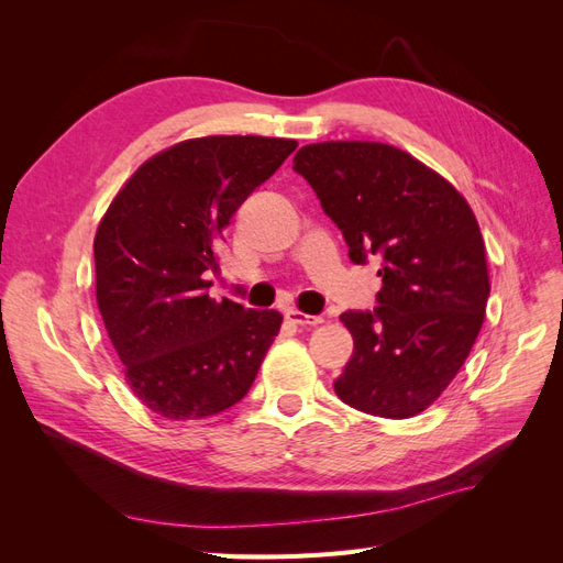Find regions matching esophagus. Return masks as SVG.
Here are the masks:
<instances>
[{
  "label": "esophagus",
  "instance_id": "1",
  "mask_svg": "<svg viewBox=\"0 0 563 563\" xmlns=\"http://www.w3.org/2000/svg\"><path fill=\"white\" fill-rule=\"evenodd\" d=\"M286 319L296 323V327H319V323H323L321 317L317 314H305L300 310H286Z\"/></svg>",
  "mask_w": 563,
  "mask_h": 563
}]
</instances>
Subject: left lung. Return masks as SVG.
<instances>
[{
  "label": "left lung",
  "mask_w": 563,
  "mask_h": 563,
  "mask_svg": "<svg viewBox=\"0 0 563 563\" xmlns=\"http://www.w3.org/2000/svg\"><path fill=\"white\" fill-rule=\"evenodd\" d=\"M294 168L343 232L350 258H383L378 308L340 314L354 352L335 395L380 418L422 413L463 368L490 294L467 199L408 152L373 141L305 145Z\"/></svg>",
  "instance_id": "left-lung-1"
}]
</instances>
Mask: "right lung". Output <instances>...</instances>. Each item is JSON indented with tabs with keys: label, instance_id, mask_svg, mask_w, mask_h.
I'll list each match as a JSON object with an SVG mask.
<instances>
[{
	"label": "right lung",
	"instance_id": "add662e5",
	"mask_svg": "<svg viewBox=\"0 0 563 563\" xmlns=\"http://www.w3.org/2000/svg\"><path fill=\"white\" fill-rule=\"evenodd\" d=\"M296 147L265 135L176 143L135 168L100 218L98 310L131 391L157 416L209 418L253 385L284 317L209 298L207 272L234 211Z\"/></svg>",
	"mask_w": 563,
	"mask_h": 563
}]
</instances>
